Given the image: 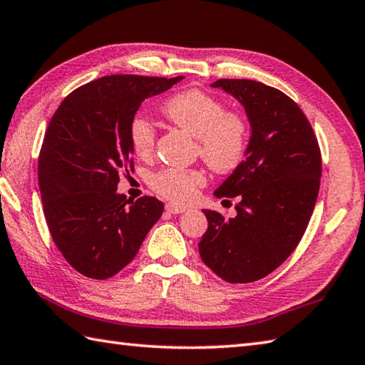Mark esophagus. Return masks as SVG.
<instances>
[{
    "mask_svg": "<svg viewBox=\"0 0 365 365\" xmlns=\"http://www.w3.org/2000/svg\"><path fill=\"white\" fill-rule=\"evenodd\" d=\"M185 210V207H182V205H175V204H166V212H169V213H173V215H177V213H183Z\"/></svg>",
    "mask_w": 365,
    "mask_h": 365,
    "instance_id": "obj_1",
    "label": "esophagus"
}]
</instances>
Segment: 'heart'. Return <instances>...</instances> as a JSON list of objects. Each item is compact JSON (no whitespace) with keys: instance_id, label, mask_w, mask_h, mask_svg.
Here are the masks:
<instances>
[{"instance_id":"heart-1","label":"heart","mask_w":365,"mask_h":365,"mask_svg":"<svg viewBox=\"0 0 365 365\" xmlns=\"http://www.w3.org/2000/svg\"><path fill=\"white\" fill-rule=\"evenodd\" d=\"M163 112L178 128L197 138L199 155L217 173L232 170L244 160L248 123L239 113L226 112L220 99L201 90H187L164 103ZM128 135L138 156L153 152L155 128L142 113L131 118ZM204 183L205 175L199 169L164 168L150 177V187L174 202L191 201Z\"/></svg>"}]
</instances>
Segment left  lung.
<instances>
[{"label": "left lung", "instance_id": "obj_1", "mask_svg": "<svg viewBox=\"0 0 365 365\" xmlns=\"http://www.w3.org/2000/svg\"><path fill=\"white\" fill-rule=\"evenodd\" d=\"M244 106L252 126L245 160L220 185L217 197H239L237 215L202 210L199 242L207 267L230 283H252L287 261L315 209L321 152L304 112L283 91L247 78L212 83Z\"/></svg>", "mask_w": 365, "mask_h": 365}]
</instances>
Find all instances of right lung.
Listing matches in <instances>:
<instances>
[{
    "label": "right lung",
    "mask_w": 365,
    "mask_h": 365,
    "mask_svg": "<svg viewBox=\"0 0 365 365\" xmlns=\"http://www.w3.org/2000/svg\"><path fill=\"white\" fill-rule=\"evenodd\" d=\"M183 76L118 74L85 83L63 99L39 153L38 178L50 235L78 274L106 280L138 255L164 205L152 196L118 195L131 168L128 126L144 99Z\"/></svg>",
    "instance_id": "obj_1"
}]
</instances>
